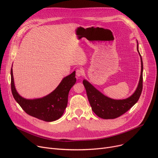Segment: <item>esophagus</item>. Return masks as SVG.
<instances>
[{
  "instance_id": "obj_1",
  "label": "esophagus",
  "mask_w": 158,
  "mask_h": 158,
  "mask_svg": "<svg viewBox=\"0 0 158 158\" xmlns=\"http://www.w3.org/2000/svg\"><path fill=\"white\" fill-rule=\"evenodd\" d=\"M84 73V70L82 69H77L76 70V76L77 77H81L82 75H83Z\"/></svg>"
}]
</instances>
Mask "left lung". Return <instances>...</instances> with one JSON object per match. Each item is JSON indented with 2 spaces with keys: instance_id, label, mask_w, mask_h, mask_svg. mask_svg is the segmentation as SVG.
<instances>
[{
  "instance_id": "left-lung-1",
  "label": "left lung",
  "mask_w": 158,
  "mask_h": 158,
  "mask_svg": "<svg viewBox=\"0 0 158 158\" xmlns=\"http://www.w3.org/2000/svg\"><path fill=\"white\" fill-rule=\"evenodd\" d=\"M137 51L141 60V74L135 92L128 98L120 100L110 98L102 94L87 80L84 79L82 81L92 110L98 117L103 119H114L119 117L138 102L143 88V69L142 58L138 50V43L137 44Z\"/></svg>"
}]
</instances>
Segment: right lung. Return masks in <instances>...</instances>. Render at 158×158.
<instances>
[{
  "label": "right lung",
  "instance_id": "add662e5",
  "mask_svg": "<svg viewBox=\"0 0 158 158\" xmlns=\"http://www.w3.org/2000/svg\"><path fill=\"white\" fill-rule=\"evenodd\" d=\"M75 76L76 71H73L64 77L51 94L41 98L28 99L22 97L16 91L11 68L12 94L15 100L27 114L45 122L55 121L61 117L67 106L69 91L76 82Z\"/></svg>",
  "mask_w": 158,
  "mask_h": 158
}]
</instances>
